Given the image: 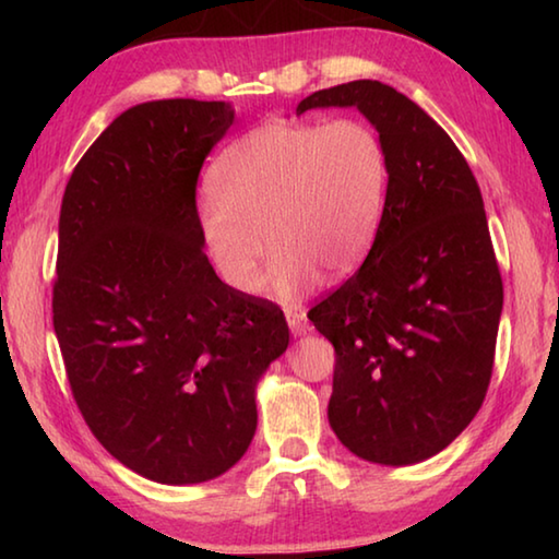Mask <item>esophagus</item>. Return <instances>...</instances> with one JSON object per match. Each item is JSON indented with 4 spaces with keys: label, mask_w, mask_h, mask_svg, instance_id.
<instances>
[{
    "label": "esophagus",
    "mask_w": 559,
    "mask_h": 559,
    "mask_svg": "<svg viewBox=\"0 0 559 559\" xmlns=\"http://www.w3.org/2000/svg\"><path fill=\"white\" fill-rule=\"evenodd\" d=\"M286 320L293 335H306L308 333V318L300 310H286Z\"/></svg>",
    "instance_id": "esophagus-1"
}]
</instances>
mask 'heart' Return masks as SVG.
<instances>
[{"instance_id": "obj_1", "label": "heart", "mask_w": 559, "mask_h": 559, "mask_svg": "<svg viewBox=\"0 0 559 559\" xmlns=\"http://www.w3.org/2000/svg\"><path fill=\"white\" fill-rule=\"evenodd\" d=\"M390 159L370 122L273 120L246 132L210 169L200 229L214 269L234 290L259 286L263 245L283 298L353 271L384 210Z\"/></svg>"}]
</instances>
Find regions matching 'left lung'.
Here are the masks:
<instances>
[{
	"instance_id": "left-lung-1",
	"label": "left lung",
	"mask_w": 559,
	"mask_h": 559,
	"mask_svg": "<svg viewBox=\"0 0 559 559\" xmlns=\"http://www.w3.org/2000/svg\"><path fill=\"white\" fill-rule=\"evenodd\" d=\"M328 106L362 112L390 159L370 253L308 310L335 347L328 419L355 456L409 466L484 404L503 281L476 177L441 126L380 81L316 91L296 112Z\"/></svg>"
}]
</instances>
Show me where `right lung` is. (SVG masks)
I'll return each mask as SVG.
<instances>
[{
  "mask_svg": "<svg viewBox=\"0 0 559 559\" xmlns=\"http://www.w3.org/2000/svg\"><path fill=\"white\" fill-rule=\"evenodd\" d=\"M231 122L222 100L140 103L61 202L51 308L75 406L110 456L167 486L243 456L253 390L288 347L276 302L226 286L204 253L197 179Z\"/></svg>",
  "mask_w": 559,
  "mask_h": 559,
  "instance_id": "right-lung-1",
  "label": "right lung"
}]
</instances>
